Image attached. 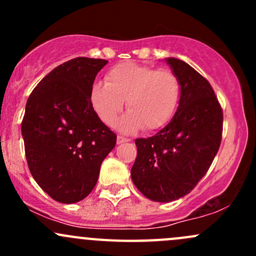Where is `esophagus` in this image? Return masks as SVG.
Listing matches in <instances>:
<instances>
[{
  "label": "esophagus",
  "instance_id": "esophagus-1",
  "mask_svg": "<svg viewBox=\"0 0 256 256\" xmlns=\"http://www.w3.org/2000/svg\"><path fill=\"white\" fill-rule=\"evenodd\" d=\"M128 141H130V140H128V138H124V136H118V138H116V144H118L128 142Z\"/></svg>",
  "mask_w": 256,
  "mask_h": 256
}]
</instances>
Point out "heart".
<instances>
[{"label":"heart","mask_w":256,"mask_h":256,"mask_svg":"<svg viewBox=\"0 0 256 256\" xmlns=\"http://www.w3.org/2000/svg\"><path fill=\"white\" fill-rule=\"evenodd\" d=\"M89 100L98 118L112 126L126 102L128 112L118 122L122 132L157 130L171 121L180 100V82L174 72L125 62L112 66L105 84L94 82Z\"/></svg>","instance_id":"heart-1"}]
</instances>
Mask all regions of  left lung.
<instances>
[{"instance_id": "obj_1", "label": "left lung", "mask_w": 256, "mask_h": 256, "mask_svg": "<svg viewBox=\"0 0 256 256\" xmlns=\"http://www.w3.org/2000/svg\"><path fill=\"white\" fill-rule=\"evenodd\" d=\"M164 60L180 82V105L166 128L135 141L138 157L131 168L136 188L161 203L188 194L207 174L223 128V112L208 80L186 62Z\"/></svg>"}]
</instances>
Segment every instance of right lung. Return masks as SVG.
I'll use <instances>...</instances> for the list:
<instances>
[{"label": "right lung", "mask_w": 256, "mask_h": 256, "mask_svg": "<svg viewBox=\"0 0 256 256\" xmlns=\"http://www.w3.org/2000/svg\"><path fill=\"white\" fill-rule=\"evenodd\" d=\"M106 64L105 59H70L40 80L26 104L20 128L28 167L56 202L84 200L115 147L116 135L89 100L95 76Z\"/></svg>", "instance_id": "add662e5"}]
</instances>
